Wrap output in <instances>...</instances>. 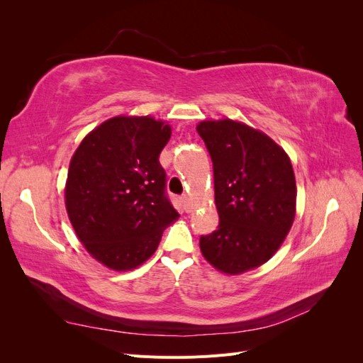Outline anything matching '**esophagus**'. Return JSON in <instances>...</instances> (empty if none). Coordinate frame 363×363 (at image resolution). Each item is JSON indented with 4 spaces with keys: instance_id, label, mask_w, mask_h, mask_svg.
Wrapping results in <instances>:
<instances>
[{
    "instance_id": "1",
    "label": "esophagus",
    "mask_w": 363,
    "mask_h": 363,
    "mask_svg": "<svg viewBox=\"0 0 363 363\" xmlns=\"http://www.w3.org/2000/svg\"><path fill=\"white\" fill-rule=\"evenodd\" d=\"M182 203H183V208L186 212H191V199L188 195H183V199H182Z\"/></svg>"
}]
</instances>
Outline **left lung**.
<instances>
[{"mask_svg":"<svg viewBox=\"0 0 363 363\" xmlns=\"http://www.w3.org/2000/svg\"><path fill=\"white\" fill-rule=\"evenodd\" d=\"M213 162L219 225L200 238L204 259L238 276L268 262L286 239L296 208L292 163L267 133L233 119L196 125Z\"/></svg>","mask_w":363,"mask_h":363,"instance_id":"1","label":"left lung"}]
</instances>
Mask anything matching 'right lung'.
Listing matches in <instances>:
<instances>
[{
	"label": "right lung",
	"instance_id": "right-lung-1",
	"mask_svg": "<svg viewBox=\"0 0 363 363\" xmlns=\"http://www.w3.org/2000/svg\"><path fill=\"white\" fill-rule=\"evenodd\" d=\"M167 121L118 115L89 131L75 150L65 184L68 218L86 251L113 271H131L179 219L164 195L159 155Z\"/></svg>",
	"mask_w": 363,
	"mask_h": 363
}]
</instances>
